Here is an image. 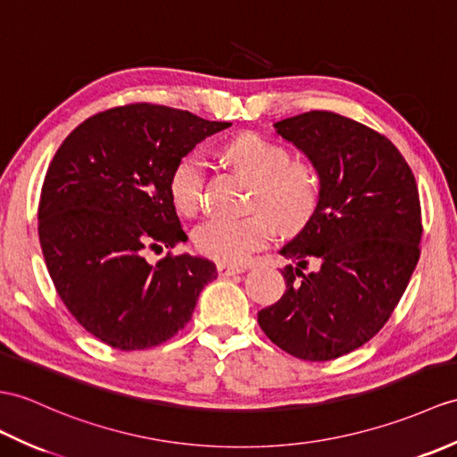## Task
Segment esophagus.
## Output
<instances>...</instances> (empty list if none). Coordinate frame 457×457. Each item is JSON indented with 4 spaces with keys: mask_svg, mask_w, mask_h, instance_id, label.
Returning a JSON list of instances; mask_svg holds the SVG:
<instances>
[{
    "mask_svg": "<svg viewBox=\"0 0 457 457\" xmlns=\"http://www.w3.org/2000/svg\"><path fill=\"white\" fill-rule=\"evenodd\" d=\"M243 267H237V264H226V262H220L218 264V274L220 277H233V274H241Z\"/></svg>",
    "mask_w": 457,
    "mask_h": 457,
    "instance_id": "1",
    "label": "esophagus"
}]
</instances>
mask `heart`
<instances>
[{
    "label": "heart",
    "instance_id": "1",
    "mask_svg": "<svg viewBox=\"0 0 457 457\" xmlns=\"http://www.w3.org/2000/svg\"><path fill=\"white\" fill-rule=\"evenodd\" d=\"M226 157L254 183L251 210L259 212L241 220L206 221L195 233V245L210 259L241 264L274 237V220L284 233H294L313 218L320 204V177L313 165L290 162L286 147L253 132L233 137ZM169 190L183 214H196L203 204L204 159L198 154L180 157L169 177Z\"/></svg>",
    "mask_w": 457,
    "mask_h": 457
}]
</instances>
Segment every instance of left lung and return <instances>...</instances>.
<instances>
[{"instance_id":"left-lung-1","label":"left lung","mask_w":457,"mask_h":457,"mask_svg":"<svg viewBox=\"0 0 457 457\" xmlns=\"http://www.w3.org/2000/svg\"><path fill=\"white\" fill-rule=\"evenodd\" d=\"M274 130L312 162L320 204L280 249L294 261L286 292L257 317L284 353L325 362L368 343L405 292L420 254L419 188L397 147L346 116L310 111Z\"/></svg>"}]
</instances>
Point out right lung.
I'll return each mask as SVG.
<instances>
[{
	"label": "right lung",
	"instance_id": "1",
	"mask_svg": "<svg viewBox=\"0 0 457 457\" xmlns=\"http://www.w3.org/2000/svg\"><path fill=\"white\" fill-rule=\"evenodd\" d=\"M231 122L136 103L91 116L52 159L38 204V237L50 278L76 321L119 350L175 337L193 317L216 264L145 249L187 241L169 190L180 157Z\"/></svg>",
	"mask_w": 457,
	"mask_h": 457
}]
</instances>
